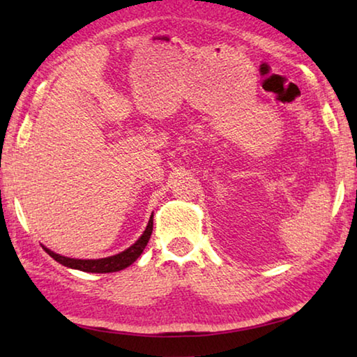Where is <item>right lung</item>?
<instances>
[{
  "label": "right lung",
  "instance_id": "1",
  "mask_svg": "<svg viewBox=\"0 0 357 357\" xmlns=\"http://www.w3.org/2000/svg\"><path fill=\"white\" fill-rule=\"evenodd\" d=\"M151 231H153V215L150 217L147 229L144 231V234L140 236V238L136 243L131 245L130 248L121 251L119 255L109 256V258H102V259H74V258H66V256L56 255L54 251L47 248L44 250L45 253H49V256H52L56 262H60L61 266L77 268V271H82V272H91V273L119 272V271H123V268H126L128 266H131L132 262L139 258L144 248L147 247Z\"/></svg>",
  "mask_w": 357,
  "mask_h": 357
}]
</instances>
